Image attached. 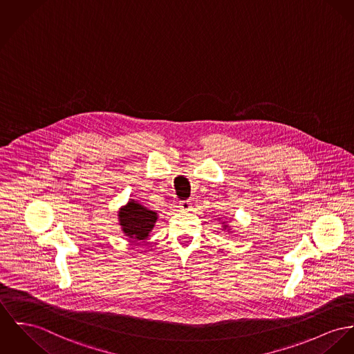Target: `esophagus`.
<instances>
[{"mask_svg":"<svg viewBox=\"0 0 354 354\" xmlns=\"http://www.w3.org/2000/svg\"><path fill=\"white\" fill-rule=\"evenodd\" d=\"M179 207H180V210H182V212H190V201H180V202H179Z\"/></svg>","mask_w":354,"mask_h":354,"instance_id":"34e87169","label":"esophagus"}]
</instances>
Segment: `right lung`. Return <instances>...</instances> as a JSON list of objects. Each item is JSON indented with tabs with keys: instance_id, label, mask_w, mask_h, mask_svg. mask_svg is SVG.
Instances as JSON below:
<instances>
[{
	"instance_id": "add662e5",
	"label": "right lung",
	"mask_w": 354,
	"mask_h": 354,
	"mask_svg": "<svg viewBox=\"0 0 354 354\" xmlns=\"http://www.w3.org/2000/svg\"><path fill=\"white\" fill-rule=\"evenodd\" d=\"M124 233L132 240H145L156 222V213L138 205L133 199L118 213Z\"/></svg>"
}]
</instances>
